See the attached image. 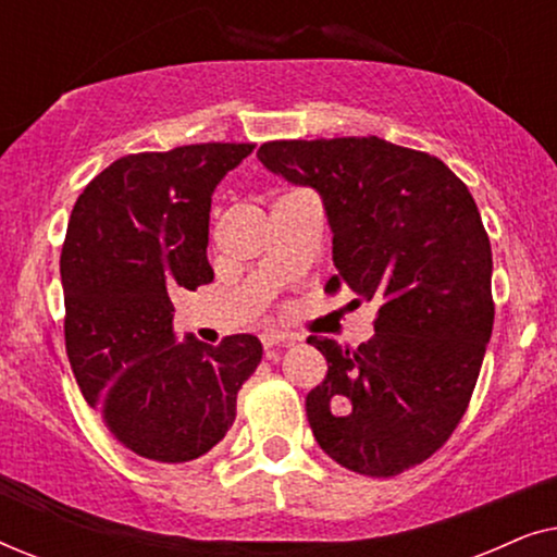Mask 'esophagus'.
Returning a JSON list of instances; mask_svg holds the SVG:
<instances>
[{
    "label": "esophagus",
    "instance_id": "esophagus-1",
    "mask_svg": "<svg viewBox=\"0 0 557 557\" xmlns=\"http://www.w3.org/2000/svg\"><path fill=\"white\" fill-rule=\"evenodd\" d=\"M261 342H263L265 349H271V347H288L294 342V337H292V334H286V332L271 330V332H263L261 334Z\"/></svg>",
    "mask_w": 557,
    "mask_h": 557
}]
</instances>
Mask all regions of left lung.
Returning a JSON list of instances; mask_svg holds the SVG:
<instances>
[{
  "instance_id": "1",
  "label": "left lung",
  "mask_w": 557,
  "mask_h": 557,
  "mask_svg": "<svg viewBox=\"0 0 557 557\" xmlns=\"http://www.w3.org/2000/svg\"><path fill=\"white\" fill-rule=\"evenodd\" d=\"M265 170L317 189L332 227L334 294L377 301L357 349L309 337L326 377L307 395L317 444L364 476L436 454L467 413L492 337V246L467 185L425 151L377 136L269 141Z\"/></svg>"
}]
</instances>
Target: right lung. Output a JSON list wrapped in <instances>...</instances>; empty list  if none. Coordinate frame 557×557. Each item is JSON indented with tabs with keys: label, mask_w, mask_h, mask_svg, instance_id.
Instances as JSON below:
<instances>
[{
	"label": "right lung",
	"mask_w": 557,
	"mask_h": 557,
	"mask_svg": "<svg viewBox=\"0 0 557 557\" xmlns=\"http://www.w3.org/2000/svg\"><path fill=\"white\" fill-rule=\"evenodd\" d=\"M256 144H189L121 157L75 202L60 278L65 349L83 398L144 461L200 459L235 421L261 362L253 334L218 347L174 334V288L210 284L212 193Z\"/></svg>",
	"instance_id": "obj_1"
}]
</instances>
